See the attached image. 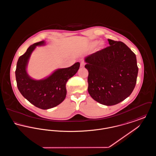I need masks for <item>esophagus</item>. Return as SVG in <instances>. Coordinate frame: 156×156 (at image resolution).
Listing matches in <instances>:
<instances>
[{"label": "esophagus", "instance_id": "esophagus-1", "mask_svg": "<svg viewBox=\"0 0 156 156\" xmlns=\"http://www.w3.org/2000/svg\"><path fill=\"white\" fill-rule=\"evenodd\" d=\"M85 65V63L83 61H82V62H81V67H82V68L84 67Z\"/></svg>", "mask_w": 156, "mask_h": 156}]
</instances>
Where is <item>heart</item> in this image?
<instances>
[{"instance_id": "1", "label": "heart", "mask_w": 156, "mask_h": 156, "mask_svg": "<svg viewBox=\"0 0 156 156\" xmlns=\"http://www.w3.org/2000/svg\"><path fill=\"white\" fill-rule=\"evenodd\" d=\"M99 41H98V40H95V41H94L91 42L90 44V47H95V46L99 43ZM104 43H103V42H101V43H99V49L102 48L104 47Z\"/></svg>"}]
</instances>
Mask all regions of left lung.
I'll use <instances>...</instances> for the list:
<instances>
[{
  "label": "left lung",
  "mask_w": 156,
  "mask_h": 156,
  "mask_svg": "<svg viewBox=\"0 0 156 156\" xmlns=\"http://www.w3.org/2000/svg\"><path fill=\"white\" fill-rule=\"evenodd\" d=\"M109 47L85 58L89 95L106 106L119 104L132 94L138 67L135 54L122 41L108 39Z\"/></svg>",
  "instance_id": "8db88e82"
}]
</instances>
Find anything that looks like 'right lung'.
<instances>
[{"instance_id": "1", "label": "right lung", "mask_w": 156, "mask_h": 156, "mask_svg": "<svg viewBox=\"0 0 156 156\" xmlns=\"http://www.w3.org/2000/svg\"><path fill=\"white\" fill-rule=\"evenodd\" d=\"M44 45V41H41L30 45L19 58L15 74L17 88L23 96L37 108L48 109L58 105L65 99L66 83L77 73L80 64L77 62L68 68L58 69L43 80L31 78L26 70L30 55L36 46Z\"/></svg>"}]
</instances>
